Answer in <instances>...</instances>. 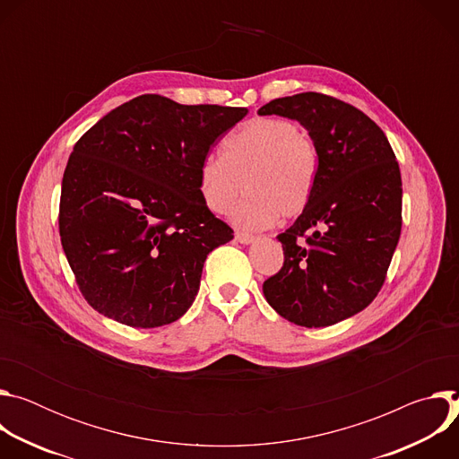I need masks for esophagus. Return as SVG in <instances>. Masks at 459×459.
Listing matches in <instances>:
<instances>
[{"label":"esophagus","instance_id":"34e87169","mask_svg":"<svg viewBox=\"0 0 459 459\" xmlns=\"http://www.w3.org/2000/svg\"><path fill=\"white\" fill-rule=\"evenodd\" d=\"M255 238L252 236V234H247V232H236V241H239V243H243V245H248V243H252Z\"/></svg>","mask_w":459,"mask_h":459}]
</instances>
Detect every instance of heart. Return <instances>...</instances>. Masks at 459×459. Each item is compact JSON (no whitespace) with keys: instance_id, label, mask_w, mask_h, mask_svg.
Here are the masks:
<instances>
[{"instance_id":"heart-1","label":"heart","mask_w":459,"mask_h":459,"mask_svg":"<svg viewBox=\"0 0 459 459\" xmlns=\"http://www.w3.org/2000/svg\"><path fill=\"white\" fill-rule=\"evenodd\" d=\"M319 169L317 145L305 128L283 117H255L225 138L223 156L209 154L200 163V194L205 205L227 212L245 229H267L278 218L299 216L314 192Z\"/></svg>"}]
</instances>
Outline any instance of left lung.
Wrapping results in <instances>:
<instances>
[{"mask_svg":"<svg viewBox=\"0 0 459 459\" xmlns=\"http://www.w3.org/2000/svg\"><path fill=\"white\" fill-rule=\"evenodd\" d=\"M259 116L299 121L319 152L312 198L278 239L283 267L264 283L285 319L316 329L372 303L402 234V174L383 130L356 107L319 92L273 100Z\"/></svg>","mask_w":459,"mask_h":459,"instance_id":"obj_1","label":"left lung"}]
</instances>
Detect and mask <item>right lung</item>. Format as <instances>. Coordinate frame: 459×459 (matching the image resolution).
I'll use <instances>...</instances> for the list:
<instances>
[{"label": "right lung", "mask_w": 459, "mask_h": 459, "mask_svg": "<svg viewBox=\"0 0 459 459\" xmlns=\"http://www.w3.org/2000/svg\"><path fill=\"white\" fill-rule=\"evenodd\" d=\"M247 112L143 94L78 140L61 181L59 236L94 310L154 329L190 308L209 252L234 238L202 198L200 163Z\"/></svg>", "instance_id": "add662e5"}]
</instances>
